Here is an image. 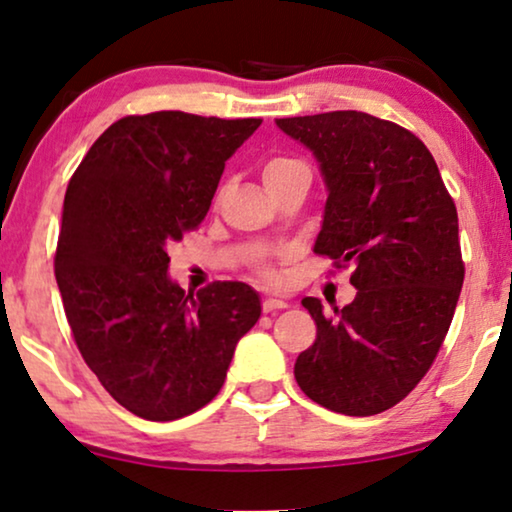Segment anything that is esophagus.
<instances>
[{
    "mask_svg": "<svg viewBox=\"0 0 512 512\" xmlns=\"http://www.w3.org/2000/svg\"><path fill=\"white\" fill-rule=\"evenodd\" d=\"M286 305H289V303H286V300H282V298H265V300H263V312L284 310Z\"/></svg>",
    "mask_w": 512,
    "mask_h": 512,
    "instance_id": "34e87169",
    "label": "esophagus"
}]
</instances>
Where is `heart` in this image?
Here are the masks:
<instances>
[{
  "mask_svg": "<svg viewBox=\"0 0 512 512\" xmlns=\"http://www.w3.org/2000/svg\"><path fill=\"white\" fill-rule=\"evenodd\" d=\"M296 165H300V163H298V160H293V158H272L270 163L265 165L263 177H265V181H270L272 177H275V174L284 172V170H291V167H296ZM258 272H261L263 277H272V268L268 263H258Z\"/></svg>",
  "mask_w": 512,
  "mask_h": 512,
  "instance_id": "1",
  "label": "heart"
}]
</instances>
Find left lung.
Wrapping results in <instances>:
<instances>
[{
    "instance_id": "8db88e82",
    "label": "left lung",
    "mask_w": 512,
    "mask_h": 512,
    "mask_svg": "<svg viewBox=\"0 0 512 512\" xmlns=\"http://www.w3.org/2000/svg\"><path fill=\"white\" fill-rule=\"evenodd\" d=\"M277 128L317 158L328 198L314 254L352 263L356 289L331 314L303 298L317 340L293 375L328 410L377 415L417 387L452 324L464 284L457 207L431 151L401 125L328 111Z\"/></svg>"
}]
</instances>
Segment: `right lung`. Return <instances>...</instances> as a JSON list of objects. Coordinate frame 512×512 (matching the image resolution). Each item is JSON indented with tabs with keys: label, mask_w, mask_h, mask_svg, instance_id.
I'll return each instance as SVG.
<instances>
[{
	"label": "right lung",
	"mask_w": 512,
	"mask_h": 512,
	"mask_svg": "<svg viewBox=\"0 0 512 512\" xmlns=\"http://www.w3.org/2000/svg\"><path fill=\"white\" fill-rule=\"evenodd\" d=\"M261 118L153 111L97 137L69 179L55 279L76 347L111 398L172 422L219 394L235 347L261 317L242 282L184 291L167 247L209 212L226 160Z\"/></svg>",
	"instance_id": "1"
}]
</instances>
